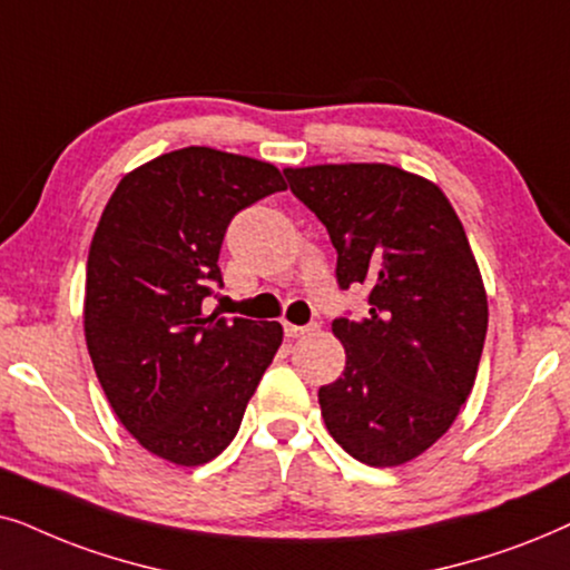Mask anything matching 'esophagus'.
<instances>
[{
    "instance_id": "1",
    "label": "esophagus",
    "mask_w": 570,
    "mask_h": 570,
    "mask_svg": "<svg viewBox=\"0 0 570 570\" xmlns=\"http://www.w3.org/2000/svg\"><path fill=\"white\" fill-rule=\"evenodd\" d=\"M317 331V323H307V325H294V323H284V333L289 338H299V336H307V333Z\"/></svg>"
}]
</instances>
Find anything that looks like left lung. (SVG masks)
Returning a JSON list of instances; mask_svg holds the SVG:
<instances>
[{
  "mask_svg": "<svg viewBox=\"0 0 570 570\" xmlns=\"http://www.w3.org/2000/svg\"><path fill=\"white\" fill-rule=\"evenodd\" d=\"M284 174L331 234L341 289H370L367 315L333 321L346 367L317 391L325 428L362 464H406L449 432L480 367L488 294L464 226L435 181L399 166Z\"/></svg>",
  "mask_w": 570,
  "mask_h": 570,
  "instance_id": "left-lung-1",
  "label": "left lung"
}]
</instances>
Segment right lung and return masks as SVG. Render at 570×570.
<instances>
[{
	"mask_svg": "<svg viewBox=\"0 0 570 570\" xmlns=\"http://www.w3.org/2000/svg\"><path fill=\"white\" fill-rule=\"evenodd\" d=\"M286 189L276 166L189 146L125 174L96 226L82 328L125 430L177 466L216 459L276 356L281 323L203 313L242 208Z\"/></svg>",
	"mask_w": 570,
	"mask_h": 570,
	"instance_id": "1",
	"label": "right lung"
}]
</instances>
